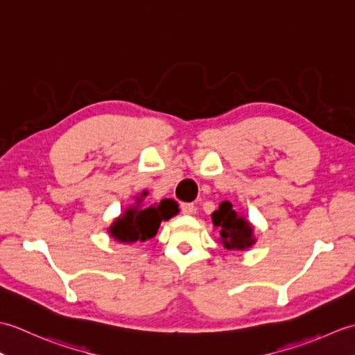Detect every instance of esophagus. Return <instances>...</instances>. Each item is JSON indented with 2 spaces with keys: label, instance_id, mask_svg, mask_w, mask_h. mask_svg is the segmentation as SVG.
Segmentation results:
<instances>
[{
  "label": "esophagus",
  "instance_id": "obj_1",
  "mask_svg": "<svg viewBox=\"0 0 355 355\" xmlns=\"http://www.w3.org/2000/svg\"><path fill=\"white\" fill-rule=\"evenodd\" d=\"M180 209H182V212L184 215H192L195 212V206L192 202H182V205H180Z\"/></svg>",
  "mask_w": 355,
  "mask_h": 355
}]
</instances>
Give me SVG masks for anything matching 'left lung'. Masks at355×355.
I'll list each match as a JSON object with an SVG mask.
<instances>
[{"label": "left lung", "instance_id": "1", "mask_svg": "<svg viewBox=\"0 0 355 355\" xmlns=\"http://www.w3.org/2000/svg\"><path fill=\"white\" fill-rule=\"evenodd\" d=\"M212 223L220 230V241L227 250H245L256 243L253 225L232 207L230 201L221 202L212 214Z\"/></svg>", "mask_w": 355, "mask_h": 355}]
</instances>
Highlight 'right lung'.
I'll use <instances>...</instances> for the list:
<instances>
[{
  "label": "right lung",
  "mask_w": 355,
  "mask_h": 355,
  "mask_svg": "<svg viewBox=\"0 0 355 355\" xmlns=\"http://www.w3.org/2000/svg\"><path fill=\"white\" fill-rule=\"evenodd\" d=\"M146 195L148 192L143 191L135 201V206L128 207L125 214L110 225V235L119 243H145L155 236L163 220H169L178 214V205L173 200H163L160 205H141V198Z\"/></svg>",
  "instance_id": "right-lung-1"
}]
</instances>
